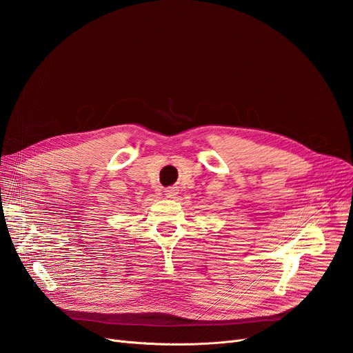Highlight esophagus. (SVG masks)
Returning <instances> with one entry per match:
<instances>
[{
    "label": "esophagus",
    "instance_id": "esophagus-1",
    "mask_svg": "<svg viewBox=\"0 0 353 353\" xmlns=\"http://www.w3.org/2000/svg\"><path fill=\"white\" fill-rule=\"evenodd\" d=\"M178 193H179L178 187H168V188L165 190V196H166L168 199H175V197L178 196Z\"/></svg>",
    "mask_w": 353,
    "mask_h": 353
}]
</instances>
